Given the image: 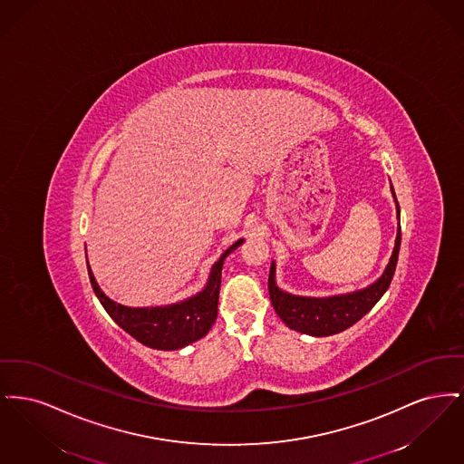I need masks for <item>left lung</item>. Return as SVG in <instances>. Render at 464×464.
<instances>
[{"instance_id":"left-lung-1","label":"left lung","mask_w":464,"mask_h":464,"mask_svg":"<svg viewBox=\"0 0 464 464\" xmlns=\"http://www.w3.org/2000/svg\"><path fill=\"white\" fill-rule=\"evenodd\" d=\"M392 191H393V186H392ZM393 195H395V191H393ZM395 201H397V197H395ZM397 212L398 219H400L398 201ZM398 226H400V222H398ZM400 240H401V233L398 227L395 248H393L392 259L386 266L382 276L371 287L358 290L353 294H344V295H334V297L320 299V297H299V295L287 294L276 287L275 263H273L269 269V278H267V288H269V297H271L273 308L278 313V316L285 322V325L294 331L316 335V337L346 331L348 327L356 324L363 314H367L371 309L374 308L375 303L390 287L395 269H397Z\"/></svg>"}]
</instances>
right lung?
Listing matches in <instances>:
<instances>
[{
    "label": "right lung",
    "instance_id": "1",
    "mask_svg": "<svg viewBox=\"0 0 464 464\" xmlns=\"http://www.w3.org/2000/svg\"><path fill=\"white\" fill-rule=\"evenodd\" d=\"M243 240L233 243L221 259L214 265L207 287L203 288L195 297L182 301L179 304L165 308H127L116 304L104 292L99 288L89 267L90 284L101 301V304L108 311L111 318L137 339L139 343L155 348V350H179L207 335L210 327L218 318V303L221 290V273L224 259L229 252L237 250Z\"/></svg>",
    "mask_w": 464,
    "mask_h": 464
}]
</instances>
